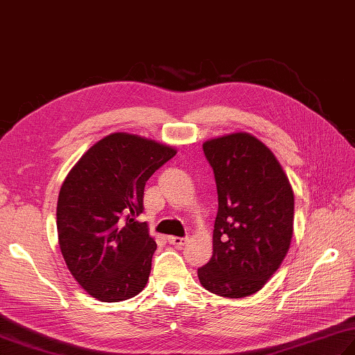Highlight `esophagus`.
I'll return each instance as SVG.
<instances>
[{
    "mask_svg": "<svg viewBox=\"0 0 355 355\" xmlns=\"http://www.w3.org/2000/svg\"><path fill=\"white\" fill-rule=\"evenodd\" d=\"M168 243L173 247H183L187 243V238H180V236H169Z\"/></svg>",
    "mask_w": 355,
    "mask_h": 355,
    "instance_id": "esophagus-1",
    "label": "esophagus"
}]
</instances>
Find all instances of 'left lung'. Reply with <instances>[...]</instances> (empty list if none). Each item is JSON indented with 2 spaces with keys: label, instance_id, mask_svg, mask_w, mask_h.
<instances>
[{
  "label": "left lung",
  "instance_id": "1",
  "mask_svg": "<svg viewBox=\"0 0 355 355\" xmlns=\"http://www.w3.org/2000/svg\"><path fill=\"white\" fill-rule=\"evenodd\" d=\"M218 191L214 254L198 268L201 285L239 299L259 291L291 244L294 192L281 163L248 132L202 143Z\"/></svg>",
  "mask_w": 355,
  "mask_h": 355
}]
</instances>
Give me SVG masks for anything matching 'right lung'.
I'll return each mask as SVG.
<instances>
[{
	"label": "right lung",
	"instance_id": "1",
	"mask_svg": "<svg viewBox=\"0 0 355 355\" xmlns=\"http://www.w3.org/2000/svg\"><path fill=\"white\" fill-rule=\"evenodd\" d=\"M177 149L128 132H112L73 166L59 191L58 239L70 273L101 302L131 299L145 288L157 250L143 212L153 173Z\"/></svg>",
	"mask_w": 355,
	"mask_h": 355
}]
</instances>
